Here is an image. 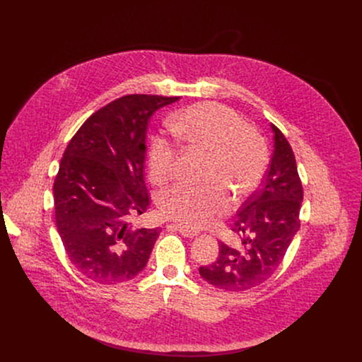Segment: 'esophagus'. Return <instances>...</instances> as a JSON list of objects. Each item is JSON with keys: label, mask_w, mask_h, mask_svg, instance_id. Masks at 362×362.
<instances>
[{"label": "esophagus", "mask_w": 362, "mask_h": 362, "mask_svg": "<svg viewBox=\"0 0 362 362\" xmlns=\"http://www.w3.org/2000/svg\"><path fill=\"white\" fill-rule=\"evenodd\" d=\"M176 228H177V230H179L183 236H186V238H194V236L199 233L196 229H190V228L183 226V225H177Z\"/></svg>", "instance_id": "obj_1"}]
</instances>
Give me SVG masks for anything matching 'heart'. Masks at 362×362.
I'll list each match as a JSON object with an SVG mask.
<instances>
[{"instance_id": "1", "label": "heart", "mask_w": 362, "mask_h": 362, "mask_svg": "<svg viewBox=\"0 0 362 362\" xmlns=\"http://www.w3.org/2000/svg\"><path fill=\"white\" fill-rule=\"evenodd\" d=\"M170 130L192 150L208 154L206 187L175 185L159 196L162 214L182 225L200 228L228 212L230 199L242 203L261 187L268 170V147L232 109L218 103H197L177 113ZM177 158L176 146L158 136L151 140L148 169L154 182H166Z\"/></svg>"}]
</instances>
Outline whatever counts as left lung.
<instances>
[{
	"instance_id": "obj_1",
	"label": "left lung",
	"mask_w": 362,
	"mask_h": 362,
	"mask_svg": "<svg viewBox=\"0 0 362 362\" xmlns=\"http://www.w3.org/2000/svg\"><path fill=\"white\" fill-rule=\"evenodd\" d=\"M275 150L262 182L236 214L232 232L235 245L221 240L219 256L199 274L216 288L240 292L268 281L282 264L296 235L303 199L293 150L285 134L272 124Z\"/></svg>"
}]
</instances>
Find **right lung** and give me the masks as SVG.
Listing matches in <instances>:
<instances>
[{
  "label": "right lung",
  "mask_w": 362,
  "mask_h": 362,
  "mask_svg": "<svg viewBox=\"0 0 362 362\" xmlns=\"http://www.w3.org/2000/svg\"><path fill=\"white\" fill-rule=\"evenodd\" d=\"M180 97L127 94L93 113L66 147L54 179L56 225L74 268L113 285L146 267L156 229H134L148 208L146 130L151 115Z\"/></svg>",
  "instance_id": "right-lung-1"
}]
</instances>
